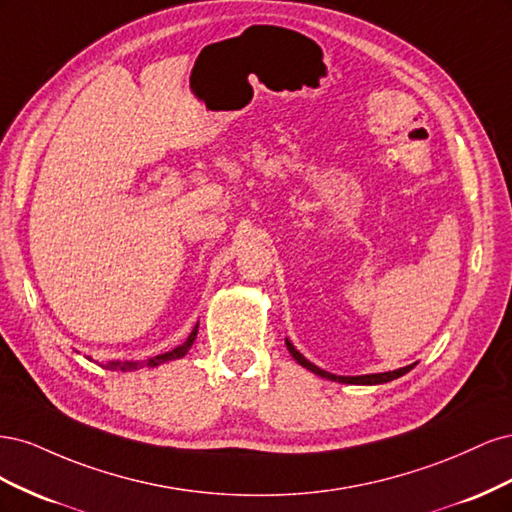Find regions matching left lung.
<instances>
[{"label":"left lung","instance_id":"1","mask_svg":"<svg viewBox=\"0 0 512 512\" xmlns=\"http://www.w3.org/2000/svg\"><path fill=\"white\" fill-rule=\"evenodd\" d=\"M286 348H288V352L292 354V359L297 361L301 367L309 369V371H312V374H316V376H320V378H327V380H333V382H342V384H369V386H371V384H384V382H391V380H397L399 376L408 374V371L416 365V363H412V365L399 367V369H393V371H382V374H365V376H335V374H331V371H324V369H320L318 365L309 363V361L305 359V356L290 344V339H286Z\"/></svg>","mask_w":512,"mask_h":512}]
</instances>
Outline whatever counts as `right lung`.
I'll list each match as a JSON object with an SVG mask.
<instances>
[{
	"label": "right lung",
	"mask_w": 512,
	"mask_h": 512,
	"mask_svg": "<svg viewBox=\"0 0 512 512\" xmlns=\"http://www.w3.org/2000/svg\"><path fill=\"white\" fill-rule=\"evenodd\" d=\"M196 335H198V322H196V327L192 329V333L188 335V339H185V342H183L181 346H177V348H173V350H168V352L158 354V356H151V359H147V361H123V363H121V361H108V363L102 365V367H106V369L132 371V369H138V367H158V365H164V363H168V361L183 359V356L190 352L192 344L196 342Z\"/></svg>",
	"instance_id": "add662e5"
}]
</instances>
